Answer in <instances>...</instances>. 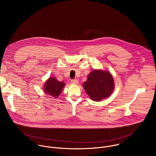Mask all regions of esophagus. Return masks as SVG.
Returning <instances> with one entry per match:
<instances>
[{
    "instance_id": "esophagus-1",
    "label": "esophagus",
    "mask_w": 156,
    "mask_h": 156,
    "mask_svg": "<svg viewBox=\"0 0 156 156\" xmlns=\"http://www.w3.org/2000/svg\"><path fill=\"white\" fill-rule=\"evenodd\" d=\"M71 83L73 84H78V81L76 80V79H75V80H71Z\"/></svg>"
}]
</instances>
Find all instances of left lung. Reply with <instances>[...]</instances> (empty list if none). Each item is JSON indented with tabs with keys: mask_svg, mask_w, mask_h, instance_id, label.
Listing matches in <instances>:
<instances>
[{
	"mask_svg": "<svg viewBox=\"0 0 156 156\" xmlns=\"http://www.w3.org/2000/svg\"><path fill=\"white\" fill-rule=\"evenodd\" d=\"M114 84L113 76L108 71L96 69L87 75V79L83 86L90 99L98 102L111 96Z\"/></svg>",
	"mask_w": 156,
	"mask_h": 156,
	"instance_id": "8db88e82",
	"label": "left lung"
}]
</instances>
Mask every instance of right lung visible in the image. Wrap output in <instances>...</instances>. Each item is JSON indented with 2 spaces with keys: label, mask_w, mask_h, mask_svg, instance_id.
Listing matches in <instances>:
<instances>
[{
  "label": "right lung",
  "mask_w": 156,
  "mask_h": 156,
  "mask_svg": "<svg viewBox=\"0 0 156 156\" xmlns=\"http://www.w3.org/2000/svg\"><path fill=\"white\" fill-rule=\"evenodd\" d=\"M65 85L64 82L59 81L55 78L51 76L44 83L43 90L48 95L55 99L60 96Z\"/></svg>",
  "instance_id": "add662e5"
}]
</instances>
